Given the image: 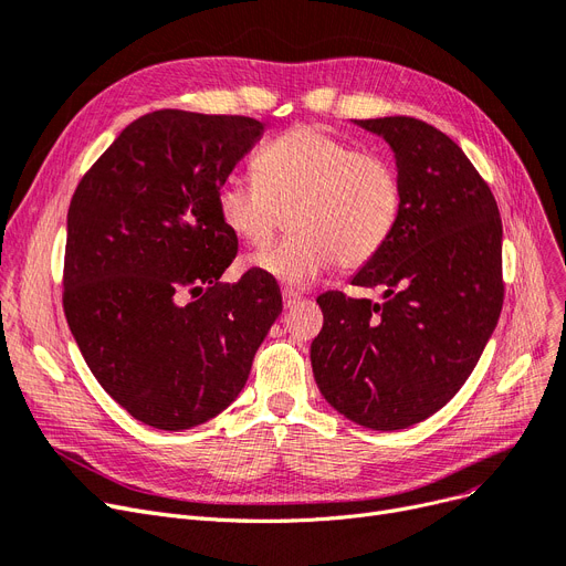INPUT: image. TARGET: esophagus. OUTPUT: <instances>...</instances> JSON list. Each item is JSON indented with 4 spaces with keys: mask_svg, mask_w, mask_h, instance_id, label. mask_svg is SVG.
Listing matches in <instances>:
<instances>
[{
    "mask_svg": "<svg viewBox=\"0 0 566 566\" xmlns=\"http://www.w3.org/2000/svg\"><path fill=\"white\" fill-rule=\"evenodd\" d=\"M282 301H284V307H294V305L301 301V294H298V291L284 289V291H282Z\"/></svg>",
    "mask_w": 566,
    "mask_h": 566,
    "instance_id": "1",
    "label": "esophagus"
}]
</instances>
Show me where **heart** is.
Returning a JSON list of instances; mask_svg holds the SVG:
<instances>
[{
    "instance_id": "1",
    "label": "heart",
    "mask_w": 566,
    "mask_h": 566,
    "mask_svg": "<svg viewBox=\"0 0 566 566\" xmlns=\"http://www.w3.org/2000/svg\"><path fill=\"white\" fill-rule=\"evenodd\" d=\"M254 172L256 179L217 188V212L251 249L268 247L289 217L294 233L251 261L289 286L310 284L336 261L343 270L364 268L401 217L403 184L394 163L317 125H296L263 146Z\"/></svg>"
}]
</instances>
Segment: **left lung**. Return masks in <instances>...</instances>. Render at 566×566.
<instances>
[{"label": "left lung", "mask_w": 566, "mask_h": 566, "mask_svg": "<svg viewBox=\"0 0 566 566\" xmlns=\"http://www.w3.org/2000/svg\"><path fill=\"white\" fill-rule=\"evenodd\" d=\"M387 139L403 184L401 217L354 286L382 303L326 291L310 359L324 399L347 420L396 431L427 420L462 389L504 305L501 217L459 146L410 116L357 120Z\"/></svg>", "instance_id": "1"}]
</instances>
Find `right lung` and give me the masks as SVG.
<instances>
[{
	"label": "right lung",
	"mask_w": 566,
	"mask_h": 566,
	"mask_svg": "<svg viewBox=\"0 0 566 566\" xmlns=\"http://www.w3.org/2000/svg\"><path fill=\"white\" fill-rule=\"evenodd\" d=\"M263 135L249 116L151 112L83 175L67 212L62 307L95 380L135 420L181 431L238 399L282 312L259 268L221 284L238 238L217 188Z\"/></svg>",
	"instance_id": "1"
}]
</instances>
